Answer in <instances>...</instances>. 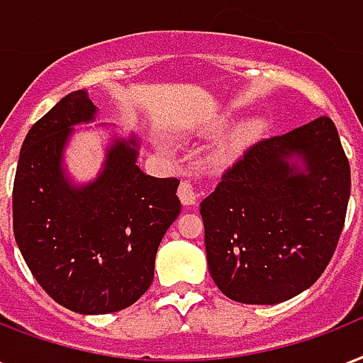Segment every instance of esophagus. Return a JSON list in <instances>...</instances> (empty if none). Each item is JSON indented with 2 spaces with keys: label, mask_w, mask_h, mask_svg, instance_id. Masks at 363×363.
<instances>
[{
  "label": "esophagus",
  "mask_w": 363,
  "mask_h": 363,
  "mask_svg": "<svg viewBox=\"0 0 363 363\" xmlns=\"http://www.w3.org/2000/svg\"><path fill=\"white\" fill-rule=\"evenodd\" d=\"M177 194H179V198H181V201L184 206H194V203L198 201V196H200V192L196 190V186L188 181H182L181 184H179Z\"/></svg>",
  "instance_id": "esophagus-1"
}]
</instances>
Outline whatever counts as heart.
<instances>
[{
	"instance_id": "heart-1",
	"label": "heart",
	"mask_w": 363,
	"mask_h": 363,
	"mask_svg": "<svg viewBox=\"0 0 363 363\" xmlns=\"http://www.w3.org/2000/svg\"><path fill=\"white\" fill-rule=\"evenodd\" d=\"M259 129H261V123L257 120H245L240 125L234 127L218 148V160H228V157L234 156L245 143L255 137Z\"/></svg>"
}]
</instances>
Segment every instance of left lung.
Returning <instances> with one entry per match:
<instances>
[{"mask_svg":"<svg viewBox=\"0 0 363 363\" xmlns=\"http://www.w3.org/2000/svg\"><path fill=\"white\" fill-rule=\"evenodd\" d=\"M348 196L350 165L328 116L249 146L200 206L213 281L243 304L308 289L335 253Z\"/></svg>","mask_w":363,"mask_h":363,"instance_id":"left-lung-1","label":"left lung"}]
</instances>
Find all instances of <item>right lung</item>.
<instances>
[{"instance_id":"right-lung-1","label":"right lung","mask_w":363,"mask_h":363,"mask_svg":"<svg viewBox=\"0 0 363 363\" xmlns=\"http://www.w3.org/2000/svg\"><path fill=\"white\" fill-rule=\"evenodd\" d=\"M95 114L87 91L60 99L28 131L13 186V232L30 272L79 314L123 311L143 297L160 242L181 213L179 179L138 169L135 137L114 138L93 182L66 179L68 137Z\"/></svg>"}]
</instances>
